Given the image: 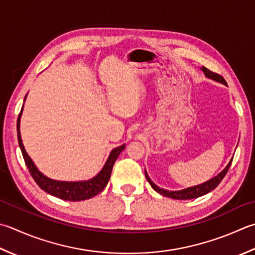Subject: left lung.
I'll use <instances>...</instances> for the list:
<instances>
[{
	"instance_id": "1",
	"label": "left lung",
	"mask_w": 255,
	"mask_h": 255,
	"mask_svg": "<svg viewBox=\"0 0 255 255\" xmlns=\"http://www.w3.org/2000/svg\"><path fill=\"white\" fill-rule=\"evenodd\" d=\"M201 69H202V72L204 73V75H206L207 77L212 78L217 82L227 84L221 75H219L217 73H213V72L210 71V69H208L207 67H204V66H202ZM231 163H232V159L230 160V162H229L228 166L224 168L223 170L220 173H219L217 177L212 178L211 180H209V181L204 182L202 184H199V186H196V187L187 188V189H184V190H180V191H168V190H164V189L159 188L158 186H156V184H154L150 180V178L148 177V174H147L146 171H144V174H146L147 180H148L149 183H150V186L153 188V190H156L158 193L162 194V196H164V197H168V198H171V199H177V200H188V199H194V198L204 196V194H207L210 191H212L213 189H216L219 186V183L222 181V179L226 177V174L229 170V168H230Z\"/></svg>"
}]
</instances>
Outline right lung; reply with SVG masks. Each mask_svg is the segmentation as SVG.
<instances>
[{
  "label": "right lung",
  "mask_w": 255,
  "mask_h": 255,
  "mask_svg": "<svg viewBox=\"0 0 255 255\" xmlns=\"http://www.w3.org/2000/svg\"><path fill=\"white\" fill-rule=\"evenodd\" d=\"M22 111H23V107L21 109V113L18 114V118H17L18 144H19V148H21L24 161L26 163L28 171L33 177L34 181L37 183V186L41 189H43L45 192L67 201L86 200V199H91L95 196H97L98 193H101L105 189V187L107 186V183L109 181L115 161H116L119 153L124 150L126 146L123 144V146H119L117 148L113 149L111 154H109L106 163H105L104 168L102 169V171L99 172L96 177L91 179V180L79 181V182H66V181L52 180V179L45 177L43 173H41L37 170V168L35 167L32 159L28 157V154L26 153V151H25L22 139H21V132H19V119H21Z\"/></svg>",
  "instance_id": "obj_1"
}]
</instances>
